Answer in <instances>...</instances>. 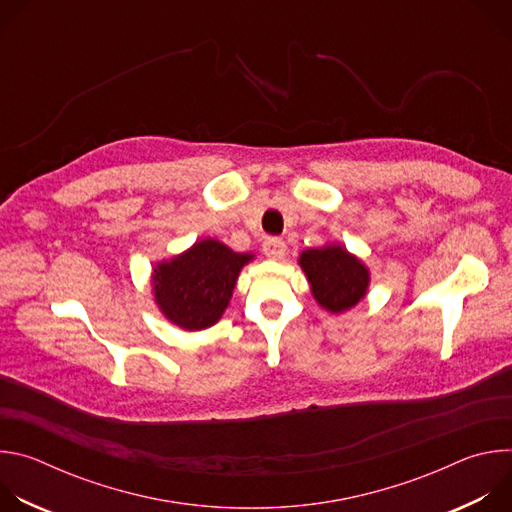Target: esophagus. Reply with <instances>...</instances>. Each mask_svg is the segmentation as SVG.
Segmentation results:
<instances>
[{"label": "esophagus", "instance_id": "esophagus-1", "mask_svg": "<svg viewBox=\"0 0 512 512\" xmlns=\"http://www.w3.org/2000/svg\"><path fill=\"white\" fill-rule=\"evenodd\" d=\"M263 253L269 257V259H283L285 253H287V245L281 241V239H267L263 243Z\"/></svg>", "mask_w": 512, "mask_h": 512}]
</instances>
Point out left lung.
Segmentation results:
<instances>
[{
    "mask_svg": "<svg viewBox=\"0 0 512 512\" xmlns=\"http://www.w3.org/2000/svg\"><path fill=\"white\" fill-rule=\"evenodd\" d=\"M314 300L330 314H344L369 294L371 269L338 243L306 249L298 257Z\"/></svg>",
    "mask_w": 512,
    "mask_h": 512,
    "instance_id": "1",
    "label": "left lung"
}]
</instances>
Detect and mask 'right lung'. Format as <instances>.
Returning <instances> with one entry per match:
<instances>
[{
	"label": "right lung",
	"mask_w": 512,
	"mask_h": 512,
	"mask_svg": "<svg viewBox=\"0 0 512 512\" xmlns=\"http://www.w3.org/2000/svg\"><path fill=\"white\" fill-rule=\"evenodd\" d=\"M253 259L255 253H235L218 239H200L186 251L154 263V302L168 322L186 332L210 328L223 318L241 269Z\"/></svg>",
	"instance_id": "add662e5"
}]
</instances>
